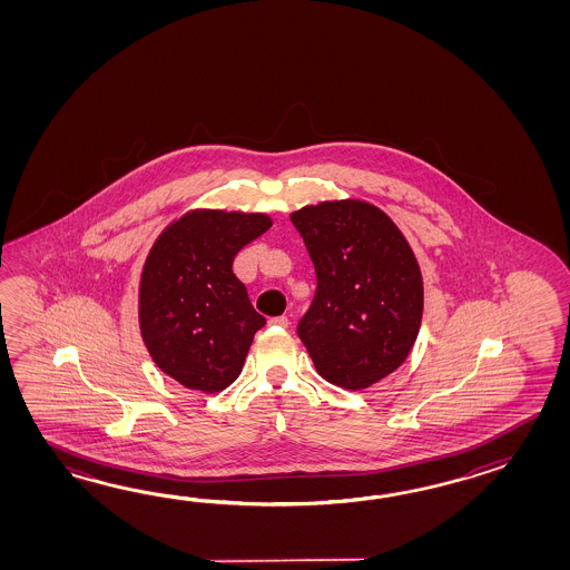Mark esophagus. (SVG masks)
I'll list each match as a JSON object with an SVG mask.
<instances>
[{"mask_svg":"<svg viewBox=\"0 0 570 570\" xmlns=\"http://www.w3.org/2000/svg\"><path fill=\"white\" fill-rule=\"evenodd\" d=\"M268 324H271V326L287 327L289 326V320H287L285 315H277V317H271Z\"/></svg>","mask_w":570,"mask_h":570,"instance_id":"esophagus-1","label":"esophagus"}]
</instances>
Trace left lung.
Listing matches in <instances>:
<instances>
[{
  "mask_svg": "<svg viewBox=\"0 0 570 570\" xmlns=\"http://www.w3.org/2000/svg\"><path fill=\"white\" fill-rule=\"evenodd\" d=\"M314 263L297 334L327 383L361 391L407 358L424 309L420 265L379 207L344 199L291 214Z\"/></svg>",
  "mask_w": 570,
  "mask_h": 570,
  "instance_id": "left-lung-1",
  "label": "left lung"
}]
</instances>
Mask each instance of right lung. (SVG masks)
Listing matches in <instances>:
<instances>
[{"label":"right lung","instance_id":"obj_1","mask_svg":"<svg viewBox=\"0 0 570 570\" xmlns=\"http://www.w3.org/2000/svg\"><path fill=\"white\" fill-rule=\"evenodd\" d=\"M265 214L197 209L158 236L140 279V332L163 373L183 387L232 385L265 317L255 312L234 256L271 228Z\"/></svg>","mask_w":570,"mask_h":570}]
</instances>
